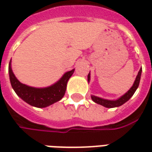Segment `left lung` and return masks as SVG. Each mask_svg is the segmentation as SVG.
<instances>
[{"label":"left lung","instance_id":"left-lung-1","mask_svg":"<svg viewBox=\"0 0 152 152\" xmlns=\"http://www.w3.org/2000/svg\"><path fill=\"white\" fill-rule=\"evenodd\" d=\"M142 71V67H141L140 70H139V72L137 73V76H136V79L134 80L133 86L128 90L127 92L124 94V95H122L121 97H120V98L116 99V100L104 99L94 95H91V99H92V100L94 102L103 106V107H107V108H113V107H120V106L123 105L124 103H125L127 101L129 100V99H130L132 96L134 95V94L135 93V91L137 90V87L139 86V82H140ZM89 80H90V72H89V75H88V81H89Z\"/></svg>","mask_w":152,"mask_h":152}]
</instances>
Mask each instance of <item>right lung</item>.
I'll return each instance as SVG.
<instances>
[{
    "label": "right lung",
    "mask_w": 152,
    "mask_h": 152,
    "mask_svg": "<svg viewBox=\"0 0 152 152\" xmlns=\"http://www.w3.org/2000/svg\"><path fill=\"white\" fill-rule=\"evenodd\" d=\"M75 69L66 72L53 85L45 88H35L23 84L18 80L11 68V60L9 64V75L12 88L16 94L29 105L39 108L46 107L63 99L66 89V84L72 76Z\"/></svg>",
    "instance_id": "obj_1"
}]
</instances>
